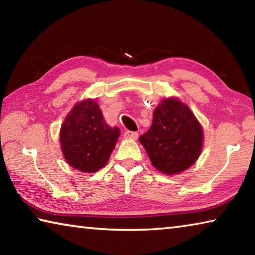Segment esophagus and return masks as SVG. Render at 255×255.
<instances>
[{
	"mask_svg": "<svg viewBox=\"0 0 255 255\" xmlns=\"http://www.w3.org/2000/svg\"><path fill=\"white\" fill-rule=\"evenodd\" d=\"M124 136H125V138H130V139H137V138H138V132L137 131L127 130V131H125Z\"/></svg>",
	"mask_w": 255,
	"mask_h": 255,
	"instance_id": "1",
	"label": "esophagus"
}]
</instances>
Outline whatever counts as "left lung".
I'll return each instance as SVG.
<instances>
[{
  "label": "left lung",
  "instance_id": "left-lung-1",
  "mask_svg": "<svg viewBox=\"0 0 255 255\" xmlns=\"http://www.w3.org/2000/svg\"><path fill=\"white\" fill-rule=\"evenodd\" d=\"M202 140L201 125L189 107L175 98L162 100L154 110L152 126L139 137L153 165L169 175L197 161Z\"/></svg>",
  "mask_w": 255,
  "mask_h": 255
}]
</instances>
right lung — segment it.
I'll use <instances>...</instances> for the list:
<instances>
[{"label":"right lung","instance_id":"obj_1","mask_svg":"<svg viewBox=\"0 0 255 255\" xmlns=\"http://www.w3.org/2000/svg\"><path fill=\"white\" fill-rule=\"evenodd\" d=\"M119 135L118 127L107 125L98 103L88 99L73 107L60 128L59 139L67 163L93 173L109 161Z\"/></svg>","mask_w":255,"mask_h":255}]
</instances>
